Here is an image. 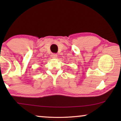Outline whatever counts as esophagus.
Returning <instances> with one entry per match:
<instances>
[{
  "label": "esophagus",
  "instance_id": "obj_1",
  "mask_svg": "<svg viewBox=\"0 0 121 121\" xmlns=\"http://www.w3.org/2000/svg\"><path fill=\"white\" fill-rule=\"evenodd\" d=\"M52 57L53 58H56L57 57V54L56 53H53L52 54Z\"/></svg>",
  "mask_w": 121,
  "mask_h": 121
}]
</instances>
